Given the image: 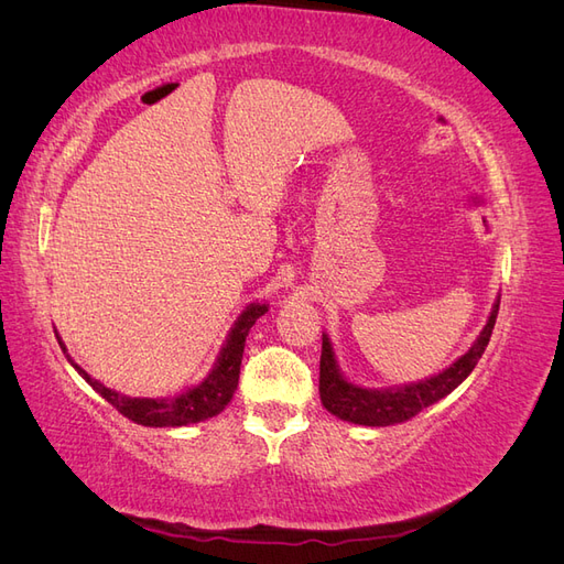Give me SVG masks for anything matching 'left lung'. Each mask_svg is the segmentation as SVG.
<instances>
[{"label":"left lung","instance_id":"1","mask_svg":"<svg viewBox=\"0 0 564 564\" xmlns=\"http://www.w3.org/2000/svg\"><path fill=\"white\" fill-rule=\"evenodd\" d=\"M497 299L491 308V315L485 324V329L477 336L475 344L466 355H460L458 360L447 367L437 377H431L425 381L404 386V388H390V390H367L360 386H352L344 379V373L338 371L332 340L327 334H322V355H319V400L327 412L334 416L357 423V425H395L414 419L421 409L435 404L437 400L447 398L449 392L468 379V373L475 369L477 360H480L489 338L491 329L497 324L499 315Z\"/></svg>","mask_w":564,"mask_h":564}]
</instances>
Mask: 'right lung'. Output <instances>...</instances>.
Instances as JSON below:
<instances>
[{"label":"right lung","mask_w":564,"mask_h":564,"mask_svg":"<svg viewBox=\"0 0 564 564\" xmlns=\"http://www.w3.org/2000/svg\"><path fill=\"white\" fill-rule=\"evenodd\" d=\"M268 313L265 303H251L247 311L237 317L235 327L228 334V340L224 350L218 355V362L212 369V373L199 386L191 388L178 398L166 400H148V398H127L119 395L117 390L106 388L91 379L87 371L70 360V365L79 371V377L87 381L100 398H106L119 414L131 419L139 425H150V429H178V425L199 423L204 419H212L226 409V404L232 400L237 381H240V365L245 352V340L249 336V329L261 315ZM58 338V336H56ZM61 348L65 350L63 340L58 338Z\"/></svg>","instance_id":"obj_1"}]
</instances>
